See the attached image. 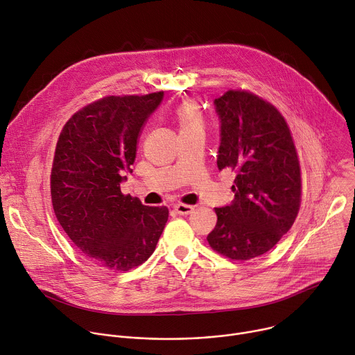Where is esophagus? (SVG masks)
Masks as SVG:
<instances>
[{
  "label": "esophagus",
  "mask_w": 355,
  "mask_h": 355,
  "mask_svg": "<svg viewBox=\"0 0 355 355\" xmlns=\"http://www.w3.org/2000/svg\"><path fill=\"white\" fill-rule=\"evenodd\" d=\"M174 210H175L178 214H181V216H188V214H191V213L193 211V207L189 206V205L178 203V205L174 206Z\"/></svg>",
  "instance_id": "1"
}]
</instances>
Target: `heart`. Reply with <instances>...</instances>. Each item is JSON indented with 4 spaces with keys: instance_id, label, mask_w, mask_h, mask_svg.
I'll list each match as a JSON object with an SVG mask.
<instances>
[{
    "instance_id": "heart-1",
    "label": "heart",
    "mask_w": 355,
    "mask_h": 355,
    "mask_svg": "<svg viewBox=\"0 0 355 355\" xmlns=\"http://www.w3.org/2000/svg\"><path fill=\"white\" fill-rule=\"evenodd\" d=\"M175 121L178 124L180 132H192L203 130V120L198 105L192 101L181 103L174 112Z\"/></svg>"
}]
</instances>
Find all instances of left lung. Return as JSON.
Listing matches in <instances>:
<instances>
[{
	"label": "left lung",
	"instance_id": "1",
	"mask_svg": "<svg viewBox=\"0 0 355 355\" xmlns=\"http://www.w3.org/2000/svg\"><path fill=\"white\" fill-rule=\"evenodd\" d=\"M220 121L218 170L235 173L234 199L216 207L207 235L218 254L248 261L272 250L291 228L301 202L297 150L283 115L258 96L228 90L214 98Z\"/></svg>",
	"mask_w": 355,
	"mask_h": 355
}]
</instances>
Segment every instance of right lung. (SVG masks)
<instances>
[{"label":"right lung","instance_id":"right-lung-1","mask_svg":"<svg viewBox=\"0 0 355 355\" xmlns=\"http://www.w3.org/2000/svg\"><path fill=\"white\" fill-rule=\"evenodd\" d=\"M163 97V92L104 97L73 114L57 142L55 217L82 254L110 270L146 262L168 218L166 206H146L120 188L132 173L142 127Z\"/></svg>","mask_w":355,"mask_h":355}]
</instances>
